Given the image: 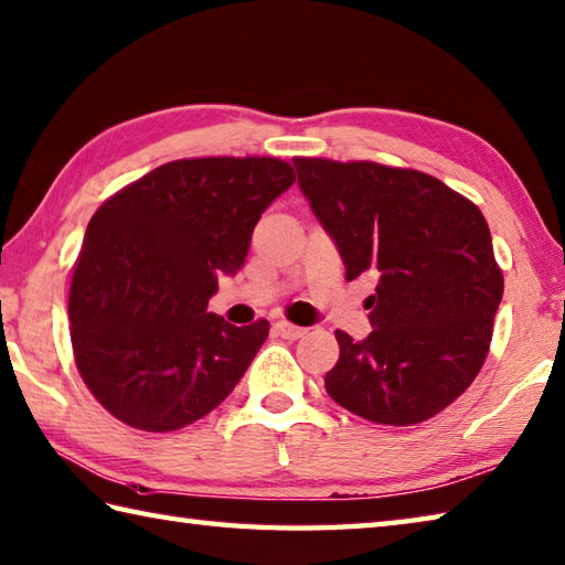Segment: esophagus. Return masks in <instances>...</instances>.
Returning a JSON list of instances; mask_svg holds the SVG:
<instances>
[{"label": "esophagus", "instance_id": "34e87169", "mask_svg": "<svg viewBox=\"0 0 565 565\" xmlns=\"http://www.w3.org/2000/svg\"><path fill=\"white\" fill-rule=\"evenodd\" d=\"M274 330H276V333H279L281 338H286V340H298V338L306 335V328L294 326V323H289V320H276Z\"/></svg>", "mask_w": 565, "mask_h": 565}]
</instances>
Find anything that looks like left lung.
I'll return each instance as SVG.
<instances>
[{
	"label": "left lung",
	"mask_w": 565,
	"mask_h": 565,
	"mask_svg": "<svg viewBox=\"0 0 565 565\" xmlns=\"http://www.w3.org/2000/svg\"><path fill=\"white\" fill-rule=\"evenodd\" d=\"M298 185L333 237L348 281L370 271L372 333L335 330L326 392L367 422L412 426L444 412L488 358L504 279L488 220L414 169L294 159Z\"/></svg>",
	"instance_id": "1"
}]
</instances>
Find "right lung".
<instances>
[{
	"mask_svg": "<svg viewBox=\"0 0 565 565\" xmlns=\"http://www.w3.org/2000/svg\"><path fill=\"white\" fill-rule=\"evenodd\" d=\"M294 181L274 157L181 159L97 207L71 281V342L87 390L121 424L179 430L235 390L269 323L237 328L207 301Z\"/></svg>",
	"mask_w": 565,
	"mask_h": 565,
	"instance_id": "1",
	"label": "right lung"
}]
</instances>
